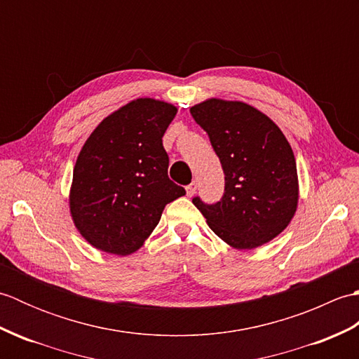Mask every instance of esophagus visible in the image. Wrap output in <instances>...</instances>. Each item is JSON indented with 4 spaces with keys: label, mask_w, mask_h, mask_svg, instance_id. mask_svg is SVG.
<instances>
[{
    "label": "esophagus",
    "mask_w": 359,
    "mask_h": 359,
    "mask_svg": "<svg viewBox=\"0 0 359 359\" xmlns=\"http://www.w3.org/2000/svg\"><path fill=\"white\" fill-rule=\"evenodd\" d=\"M196 189H197V184H196V182H193V184H189V185L187 187V196H188V197L194 196V194H196Z\"/></svg>",
    "instance_id": "1"
}]
</instances>
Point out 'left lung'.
Wrapping results in <instances>:
<instances>
[{"instance_id": "left-lung-1", "label": "left lung", "mask_w": 359, "mask_h": 359, "mask_svg": "<svg viewBox=\"0 0 359 359\" xmlns=\"http://www.w3.org/2000/svg\"><path fill=\"white\" fill-rule=\"evenodd\" d=\"M225 174L216 203H193L220 239L238 250L270 242L293 219L297 171L292 147L273 120L242 102L210 98L193 106Z\"/></svg>"}]
</instances>
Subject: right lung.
Listing matches in <instances>:
<instances>
[{
    "label": "right lung",
    "mask_w": 359,
    "mask_h": 359,
    "mask_svg": "<svg viewBox=\"0 0 359 359\" xmlns=\"http://www.w3.org/2000/svg\"><path fill=\"white\" fill-rule=\"evenodd\" d=\"M175 106L137 98L106 117L89 135L74 168L69 207L90 245L126 256L139 250L166 203L185 194L168 177L162 137Z\"/></svg>",
    "instance_id": "1"
}]
</instances>
